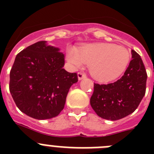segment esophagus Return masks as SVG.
<instances>
[{"label": "esophagus", "instance_id": "1", "mask_svg": "<svg viewBox=\"0 0 154 154\" xmlns=\"http://www.w3.org/2000/svg\"><path fill=\"white\" fill-rule=\"evenodd\" d=\"M85 77H86V75H85V73H83V72H79L78 73V78L79 80L83 79H85Z\"/></svg>", "mask_w": 154, "mask_h": 154}]
</instances>
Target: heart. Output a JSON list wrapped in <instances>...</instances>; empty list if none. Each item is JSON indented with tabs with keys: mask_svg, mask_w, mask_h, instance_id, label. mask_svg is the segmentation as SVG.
<instances>
[{
	"mask_svg": "<svg viewBox=\"0 0 154 154\" xmlns=\"http://www.w3.org/2000/svg\"><path fill=\"white\" fill-rule=\"evenodd\" d=\"M67 59L75 68L82 64L89 65V71L99 81L109 82L117 79L130 64V54L126 48L113 44H89L77 49L69 48Z\"/></svg>",
	"mask_w": 154,
	"mask_h": 154,
	"instance_id": "1",
	"label": "heart"
}]
</instances>
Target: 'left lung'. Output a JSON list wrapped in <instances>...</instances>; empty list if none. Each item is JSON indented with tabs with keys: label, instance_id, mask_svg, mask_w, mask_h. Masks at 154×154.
Segmentation results:
<instances>
[{
	"label": "left lung",
	"instance_id": "left-lung-1",
	"mask_svg": "<svg viewBox=\"0 0 154 154\" xmlns=\"http://www.w3.org/2000/svg\"><path fill=\"white\" fill-rule=\"evenodd\" d=\"M132 59L122 77L109 84L94 83L92 108L105 119L118 120L137 109L146 92L147 74L138 53L132 50Z\"/></svg>",
	"mask_w": 154,
	"mask_h": 154
}]
</instances>
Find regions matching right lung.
<instances>
[{
  "instance_id": "add662e5",
  "label": "right lung",
  "mask_w": 154,
  "mask_h": 154,
  "mask_svg": "<svg viewBox=\"0 0 154 154\" xmlns=\"http://www.w3.org/2000/svg\"><path fill=\"white\" fill-rule=\"evenodd\" d=\"M59 48L38 42L19 52L10 72L9 89L17 108L36 119L55 117L65 106L77 73L63 69Z\"/></svg>"
}]
</instances>
